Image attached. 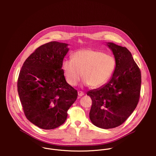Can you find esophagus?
<instances>
[{"label": "esophagus", "mask_w": 156, "mask_h": 156, "mask_svg": "<svg viewBox=\"0 0 156 156\" xmlns=\"http://www.w3.org/2000/svg\"><path fill=\"white\" fill-rule=\"evenodd\" d=\"M84 94V93H83V92H82V91H79L78 92V96H79V97H81V96H83Z\"/></svg>", "instance_id": "1"}]
</instances>
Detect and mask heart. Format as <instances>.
Masks as SVG:
<instances>
[{
    "instance_id": "b5f03b06",
    "label": "heart",
    "mask_w": 156,
    "mask_h": 156,
    "mask_svg": "<svg viewBox=\"0 0 156 156\" xmlns=\"http://www.w3.org/2000/svg\"><path fill=\"white\" fill-rule=\"evenodd\" d=\"M62 66L65 80L70 86H76L82 74L84 85L96 88L106 83L112 75L116 60L100 51L83 49L75 52L72 59H64Z\"/></svg>"
}]
</instances>
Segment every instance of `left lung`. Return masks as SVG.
<instances>
[{"label": "left lung", "mask_w": 156, "mask_h": 156, "mask_svg": "<svg viewBox=\"0 0 156 156\" xmlns=\"http://www.w3.org/2000/svg\"><path fill=\"white\" fill-rule=\"evenodd\" d=\"M106 45L116 60L112 76L104 85L91 90L90 119L93 125L109 129L122 125L136 108L140 99L141 75L131 52L113 42Z\"/></svg>", "instance_id": "obj_1"}]
</instances>
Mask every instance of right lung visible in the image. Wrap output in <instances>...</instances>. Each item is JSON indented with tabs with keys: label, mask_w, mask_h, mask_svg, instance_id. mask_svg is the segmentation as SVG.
Listing matches in <instances>:
<instances>
[{
	"label": "right lung",
	"mask_w": 156,
	"mask_h": 156,
	"mask_svg": "<svg viewBox=\"0 0 156 156\" xmlns=\"http://www.w3.org/2000/svg\"><path fill=\"white\" fill-rule=\"evenodd\" d=\"M69 44L52 41L39 47L25 60L17 87L27 119L44 129L62 125L77 99V91L66 83L62 62Z\"/></svg>",
	"instance_id": "right-lung-1"
}]
</instances>
